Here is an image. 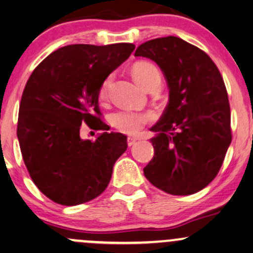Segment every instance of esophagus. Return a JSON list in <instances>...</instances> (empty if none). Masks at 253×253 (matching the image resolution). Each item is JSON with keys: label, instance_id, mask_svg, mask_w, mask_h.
Returning a JSON list of instances; mask_svg holds the SVG:
<instances>
[{"label": "esophagus", "instance_id": "1", "mask_svg": "<svg viewBox=\"0 0 253 253\" xmlns=\"http://www.w3.org/2000/svg\"><path fill=\"white\" fill-rule=\"evenodd\" d=\"M136 142H137V138H136V137H127V144H129L130 147L135 144Z\"/></svg>", "mask_w": 253, "mask_h": 253}]
</instances>
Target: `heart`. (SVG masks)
<instances>
[{
  "label": "heart",
  "mask_w": 253,
  "mask_h": 253,
  "mask_svg": "<svg viewBox=\"0 0 253 253\" xmlns=\"http://www.w3.org/2000/svg\"><path fill=\"white\" fill-rule=\"evenodd\" d=\"M132 76L139 85L147 88L151 83L155 80H161L160 71L154 64L148 61H138L133 65ZM111 84V77H108L100 85L98 96L102 102H105L109 96V88ZM154 118L153 114H143V112H136L131 110H122L112 115L111 122L122 132L126 133H137L148 122Z\"/></svg>",
  "instance_id": "heart-1"
}]
</instances>
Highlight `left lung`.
<instances>
[{"mask_svg": "<svg viewBox=\"0 0 253 253\" xmlns=\"http://www.w3.org/2000/svg\"><path fill=\"white\" fill-rule=\"evenodd\" d=\"M135 56L155 61L169 87L167 108L150 129L157 133L145 177L168 194H194L219 173L232 141L224 79L204 50L176 37L139 44Z\"/></svg>", "mask_w": 253, "mask_h": 253, "instance_id": "1", "label": "left lung"}]
</instances>
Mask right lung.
<instances>
[{
  "mask_svg": "<svg viewBox=\"0 0 253 253\" xmlns=\"http://www.w3.org/2000/svg\"><path fill=\"white\" fill-rule=\"evenodd\" d=\"M133 43L68 44L35 67L21 98L17 138L33 182L64 206L87 203L105 191L126 150V136L104 131L83 139L80 126L109 130L100 120L98 92Z\"/></svg>",
  "mask_w": 253,
  "mask_h": 253,
  "instance_id": "obj_1",
  "label": "right lung"
}]
</instances>
